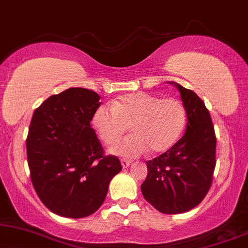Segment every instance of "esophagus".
I'll return each mask as SVG.
<instances>
[{"mask_svg":"<svg viewBox=\"0 0 248 248\" xmlns=\"http://www.w3.org/2000/svg\"><path fill=\"white\" fill-rule=\"evenodd\" d=\"M121 164H122V166H123V168H127L128 166L132 164V161L131 160H127V159H122Z\"/></svg>","mask_w":248,"mask_h":248,"instance_id":"1","label":"esophagus"}]
</instances>
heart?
Segmentation results:
<instances>
[{
  "label": "heart",
  "instance_id": "1",
  "mask_svg": "<svg viewBox=\"0 0 248 248\" xmlns=\"http://www.w3.org/2000/svg\"><path fill=\"white\" fill-rule=\"evenodd\" d=\"M182 101L149 93H126L94 111L93 125L105 144H114L130 126L133 134L110 149L124 158H137L150 149L161 154L170 149L185 127Z\"/></svg>",
  "mask_w": 248,
  "mask_h": 248
}]
</instances>
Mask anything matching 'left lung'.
I'll return each instance as SVG.
<instances>
[{"label":"left lung","instance_id":"8db88e82","mask_svg":"<svg viewBox=\"0 0 248 248\" xmlns=\"http://www.w3.org/2000/svg\"><path fill=\"white\" fill-rule=\"evenodd\" d=\"M177 87L187 124L172 147L147 161L148 176L141 191L150 204L166 215L188 211L202 202L212 184L217 139L209 110L194 91Z\"/></svg>","mask_w":248,"mask_h":248}]
</instances>
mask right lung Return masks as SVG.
<instances>
[{
    "label": "right lung",
    "mask_w": 248,
    "mask_h": 248,
    "mask_svg": "<svg viewBox=\"0 0 248 248\" xmlns=\"http://www.w3.org/2000/svg\"><path fill=\"white\" fill-rule=\"evenodd\" d=\"M99 100L93 90L70 88L33 111L26 144L30 177L40 201L59 216L96 212L122 170L117 157L104 155L90 125Z\"/></svg>",
    "instance_id": "1"
}]
</instances>
